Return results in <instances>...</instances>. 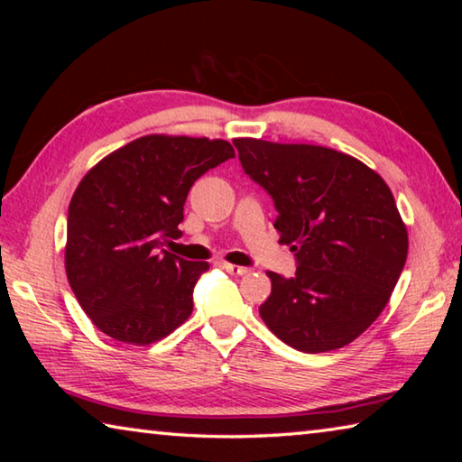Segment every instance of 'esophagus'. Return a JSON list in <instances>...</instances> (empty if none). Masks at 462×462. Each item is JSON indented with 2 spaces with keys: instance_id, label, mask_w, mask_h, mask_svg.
Wrapping results in <instances>:
<instances>
[{
  "instance_id": "esophagus-1",
  "label": "esophagus",
  "mask_w": 462,
  "mask_h": 462,
  "mask_svg": "<svg viewBox=\"0 0 462 462\" xmlns=\"http://www.w3.org/2000/svg\"><path fill=\"white\" fill-rule=\"evenodd\" d=\"M220 267L224 269V271H228V273H232V275H246L248 273V269L246 267H240V264H232V263H220Z\"/></svg>"
}]
</instances>
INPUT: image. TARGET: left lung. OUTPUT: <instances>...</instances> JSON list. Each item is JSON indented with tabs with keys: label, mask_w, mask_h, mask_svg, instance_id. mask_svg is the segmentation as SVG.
Listing matches in <instances>:
<instances>
[{
	"label": "left lung",
	"mask_w": 462,
	"mask_h": 462,
	"mask_svg": "<svg viewBox=\"0 0 462 462\" xmlns=\"http://www.w3.org/2000/svg\"><path fill=\"white\" fill-rule=\"evenodd\" d=\"M234 146L275 201L279 242L297 259L291 279L269 271L263 322L301 353L346 346L379 318L408 259V228L389 185L326 146L256 138Z\"/></svg>",
	"instance_id": "obj_1"
}]
</instances>
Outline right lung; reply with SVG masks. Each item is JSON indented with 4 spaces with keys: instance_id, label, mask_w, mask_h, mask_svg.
<instances>
[{
    "instance_id": "add662e5",
    "label": "right lung",
    "mask_w": 462,
    "mask_h": 462,
    "mask_svg": "<svg viewBox=\"0 0 462 462\" xmlns=\"http://www.w3.org/2000/svg\"><path fill=\"white\" fill-rule=\"evenodd\" d=\"M234 156L228 140L148 134L104 156L69 203V285L101 332L146 346L193 311L208 263L162 250L177 238L191 185Z\"/></svg>"
}]
</instances>
